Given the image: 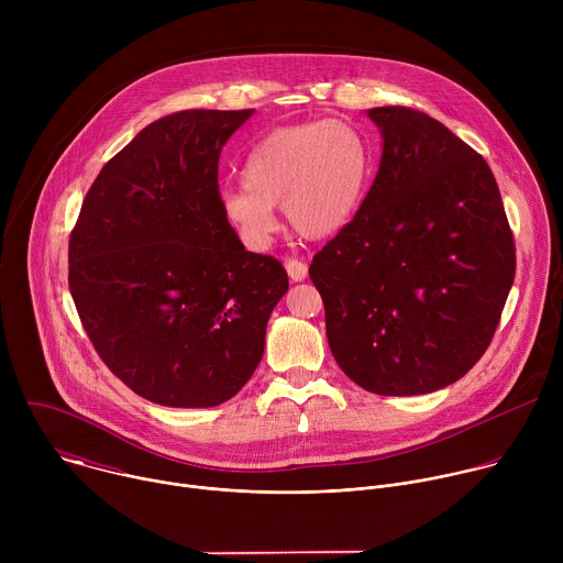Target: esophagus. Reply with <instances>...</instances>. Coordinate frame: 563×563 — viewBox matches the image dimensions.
I'll use <instances>...</instances> for the list:
<instances>
[{"instance_id":"34e87169","label":"esophagus","mask_w":563,"mask_h":563,"mask_svg":"<svg viewBox=\"0 0 563 563\" xmlns=\"http://www.w3.org/2000/svg\"><path fill=\"white\" fill-rule=\"evenodd\" d=\"M285 269H287V274H289V278H291L294 283H302V280L307 278V265L300 263V261H296V258L287 261V263H285Z\"/></svg>"}]
</instances>
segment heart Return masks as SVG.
I'll list each match as a JSON object with an SVG mask.
<instances>
[{"instance_id": "1", "label": "heart", "mask_w": 563, "mask_h": 563, "mask_svg": "<svg viewBox=\"0 0 563 563\" xmlns=\"http://www.w3.org/2000/svg\"><path fill=\"white\" fill-rule=\"evenodd\" d=\"M245 187H224L220 209L247 250L267 252L280 229L283 207L291 229L307 240H328L356 216L367 178L369 146L345 122L283 126L247 155Z\"/></svg>"}]
</instances>
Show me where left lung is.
Wrapping results in <instances>:
<instances>
[{"label": "left lung", "mask_w": 563, "mask_h": 563, "mask_svg": "<svg viewBox=\"0 0 563 563\" xmlns=\"http://www.w3.org/2000/svg\"><path fill=\"white\" fill-rule=\"evenodd\" d=\"M376 178L313 256L339 367L383 396L430 394L484 356L515 280V243L488 163L439 120L376 107Z\"/></svg>", "instance_id": "8db88e82"}]
</instances>
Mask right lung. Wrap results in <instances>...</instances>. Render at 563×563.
I'll list each match as a JSON object with an SVG mask.
<instances>
[{
	"mask_svg": "<svg viewBox=\"0 0 563 563\" xmlns=\"http://www.w3.org/2000/svg\"><path fill=\"white\" fill-rule=\"evenodd\" d=\"M245 111H180L102 167L68 243V287L109 369L167 408H213L256 372L289 280L224 220L218 157Z\"/></svg>",
	"mask_w": 563,
	"mask_h": 563,
	"instance_id": "1",
	"label": "right lung"
}]
</instances>
